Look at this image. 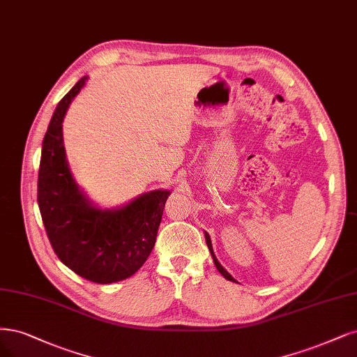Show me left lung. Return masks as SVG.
Masks as SVG:
<instances>
[{
  "mask_svg": "<svg viewBox=\"0 0 357 357\" xmlns=\"http://www.w3.org/2000/svg\"><path fill=\"white\" fill-rule=\"evenodd\" d=\"M205 241H206V245H208V250H210V252H211V257H213V261H214V264H215V267H217V270L218 272L223 275L227 280H231V282H236L235 279H233V276L227 272V270L220 264V261L217 260V257H215V254H214V250H213V243H211V238H210V235H208V233L205 231Z\"/></svg>",
  "mask_w": 357,
  "mask_h": 357,
  "instance_id": "left-lung-1",
  "label": "left lung"
}]
</instances>
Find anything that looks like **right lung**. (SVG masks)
<instances>
[{
	"label": "right lung",
	"instance_id": "right-lung-1",
	"mask_svg": "<svg viewBox=\"0 0 357 357\" xmlns=\"http://www.w3.org/2000/svg\"><path fill=\"white\" fill-rule=\"evenodd\" d=\"M82 77L54 110L43 142L38 206L60 261L96 284L132 276L151 255L169 190H151L116 208H100L73 178L63 146V118L87 82Z\"/></svg>",
	"mask_w": 357,
	"mask_h": 357
}]
</instances>
